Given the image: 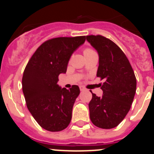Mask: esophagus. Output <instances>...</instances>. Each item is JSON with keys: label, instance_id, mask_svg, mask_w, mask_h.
Segmentation results:
<instances>
[{"label": "esophagus", "instance_id": "esophagus-1", "mask_svg": "<svg viewBox=\"0 0 154 154\" xmlns=\"http://www.w3.org/2000/svg\"><path fill=\"white\" fill-rule=\"evenodd\" d=\"M79 89H80V90L82 91H82H85V87H83V86H79Z\"/></svg>", "mask_w": 154, "mask_h": 154}]
</instances>
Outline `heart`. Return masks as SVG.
Returning a JSON list of instances; mask_svg holds the SVG:
<instances>
[{
    "label": "heart",
    "instance_id": "obj_1",
    "mask_svg": "<svg viewBox=\"0 0 154 154\" xmlns=\"http://www.w3.org/2000/svg\"><path fill=\"white\" fill-rule=\"evenodd\" d=\"M93 50L91 49V48H85V49H84V54H85V53H88V52H91V51H92Z\"/></svg>",
    "mask_w": 154,
    "mask_h": 154
}]
</instances>
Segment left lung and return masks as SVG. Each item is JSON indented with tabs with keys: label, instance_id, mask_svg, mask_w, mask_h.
<instances>
[{
	"label": "left lung",
	"instance_id": "left-lung-1",
	"mask_svg": "<svg viewBox=\"0 0 154 154\" xmlns=\"http://www.w3.org/2000/svg\"><path fill=\"white\" fill-rule=\"evenodd\" d=\"M86 40L98 51L97 77L102 97L92 93L89 103L92 123L102 129H112L123 121L130 111L137 89V79L127 57L112 41L102 35H88Z\"/></svg>",
	"mask_w": 154,
	"mask_h": 154
}]
</instances>
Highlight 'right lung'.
Wrapping results in <instances>:
<instances>
[{
    "mask_svg": "<svg viewBox=\"0 0 154 154\" xmlns=\"http://www.w3.org/2000/svg\"><path fill=\"white\" fill-rule=\"evenodd\" d=\"M85 36L59 37L46 41L30 58L22 77L27 107L43 129L65 130L72 119L73 105L80 93L78 85L69 90L57 84L65 73L71 55L85 41Z\"/></svg>",
    "mask_w": 154,
    "mask_h": 154,
    "instance_id": "obj_1",
    "label": "right lung"
}]
</instances>
